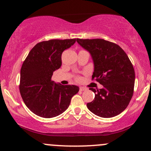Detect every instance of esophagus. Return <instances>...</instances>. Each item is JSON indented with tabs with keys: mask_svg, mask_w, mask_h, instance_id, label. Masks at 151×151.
Listing matches in <instances>:
<instances>
[{
	"mask_svg": "<svg viewBox=\"0 0 151 151\" xmlns=\"http://www.w3.org/2000/svg\"><path fill=\"white\" fill-rule=\"evenodd\" d=\"M85 90H86L85 87H83V86H80V87H79V91H85Z\"/></svg>",
	"mask_w": 151,
	"mask_h": 151,
	"instance_id": "1",
	"label": "esophagus"
}]
</instances>
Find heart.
Here are the masks:
<instances>
[{
    "instance_id": "obj_1",
    "label": "heart",
    "mask_w": 151,
    "mask_h": 151,
    "mask_svg": "<svg viewBox=\"0 0 151 151\" xmlns=\"http://www.w3.org/2000/svg\"><path fill=\"white\" fill-rule=\"evenodd\" d=\"M77 79H79V78H77Z\"/></svg>"
}]
</instances>
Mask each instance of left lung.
Wrapping results in <instances>:
<instances>
[{
	"label": "left lung",
	"instance_id": "8db88e82",
	"mask_svg": "<svg viewBox=\"0 0 151 151\" xmlns=\"http://www.w3.org/2000/svg\"><path fill=\"white\" fill-rule=\"evenodd\" d=\"M77 42L91 54L94 71L92 79L103 85L100 89L90 88L94 99L87 103L92 113L111 118L124 111L133 94L135 72L124 50L104 39H79Z\"/></svg>",
	"mask_w": 151,
	"mask_h": 151
}]
</instances>
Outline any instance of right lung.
Here are the masks:
<instances>
[{"instance_id":"1","label":"right lung","mask_w":151,"mask_h":151,"mask_svg":"<svg viewBox=\"0 0 151 151\" xmlns=\"http://www.w3.org/2000/svg\"><path fill=\"white\" fill-rule=\"evenodd\" d=\"M75 42L76 39L42 41L33 47L22 63L19 89L24 103L36 115H60L79 91L77 86L62 85L52 80L53 72L62 65V52Z\"/></svg>"}]
</instances>
